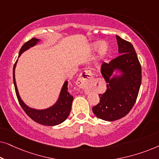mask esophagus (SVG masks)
I'll use <instances>...</instances> for the list:
<instances>
[{
    "label": "esophagus",
    "instance_id": "obj_1",
    "mask_svg": "<svg viewBox=\"0 0 159 159\" xmlns=\"http://www.w3.org/2000/svg\"><path fill=\"white\" fill-rule=\"evenodd\" d=\"M93 78V74L90 71H84L78 77L76 84L80 88H88L92 82Z\"/></svg>",
    "mask_w": 159,
    "mask_h": 159
}]
</instances>
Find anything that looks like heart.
Wrapping results in <instances>:
<instances>
[{
	"mask_svg": "<svg viewBox=\"0 0 159 159\" xmlns=\"http://www.w3.org/2000/svg\"><path fill=\"white\" fill-rule=\"evenodd\" d=\"M100 47L99 49V56L101 58H103L107 55L108 52V45L107 43H102L101 41L95 42L93 44V48L94 49H97Z\"/></svg>",
	"mask_w": 159,
	"mask_h": 159,
	"instance_id": "heart-1",
	"label": "heart"
}]
</instances>
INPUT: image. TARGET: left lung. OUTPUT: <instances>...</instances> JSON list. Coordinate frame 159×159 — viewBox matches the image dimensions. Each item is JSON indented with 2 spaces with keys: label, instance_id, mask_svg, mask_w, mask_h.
<instances>
[{
  "label": "left lung",
  "instance_id": "obj_1",
  "mask_svg": "<svg viewBox=\"0 0 159 159\" xmlns=\"http://www.w3.org/2000/svg\"><path fill=\"white\" fill-rule=\"evenodd\" d=\"M116 37L120 55L109 64H102L101 72L108 83L107 89L99 95V103L93 107L98 118L108 121L118 120L130 111L136 102L142 80L141 65L133 45L119 36ZM116 69L123 75L111 78Z\"/></svg>",
  "mask_w": 159,
  "mask_h": 159
}]
</instances>
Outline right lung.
<instances>
[{"mask_svg":"<svg viewBox=\"0 0 159 159\" xmlns=\"http://www.w3.org/2000/svg\"><path fill=\"white\" fill-rule=\"evenodd\" d=\"M39 39L33 38L31 40L26 42L19 51V57L24 51L36 45ZM16 62L17 60L14 64V69H13V79H14V88L19 103L26 114L35 122L45 126L58 125L66 120L71 111V104H72L73 101V96L70 95V93L68 91V81L64 82L61 90L59 98H58V100L55 105L44 110H37L31 108L24 103L19 95L16 80H15V67H16Z\"/></svg>","mask_w":159,"mask_h":159,"instance_id":"1","label":"right lung"}]
</instances>
